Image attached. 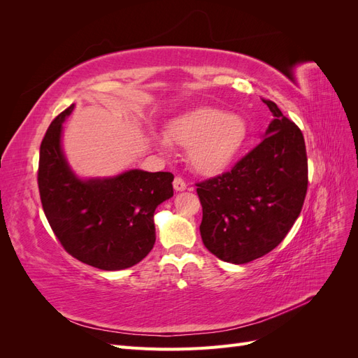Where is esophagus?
<instances>
[{
  "instance_id": "1",
  "label": "esophagus",
  "mask_w": 358,
  "mask_h": 358,
  "mask_svg": "<svg viewBox=\"0 0 358 358\" xmlns=\"http://www.w3.org/2000/svg\"><path fill=\"white\" fill-rule=\"evenodd\" d=\"M173 188L176 191H185L187 189V183L180 176H176L175 180H173Z\"/></svg>"
}]
</instances>
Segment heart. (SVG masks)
<instances>
[{
	"label": "heart",
	"mask_w": 358,
	"mask_h": 358,
	"mask_svg": "<svg viewBox=\"0 0 358 358\" xmlns=\"http://www.w3.org/2000/svg\"><path fill=\"white\" fill-rule=\"evenodd\" d=\"M246 124L239 116L220 109H200L173 122L167 140L180 148H191V162L204 175H218L241 152L246 140ZM161 149L164 142L158 143Z\"/></svg>",
	"instance_id": "heart-1"
}]
</instances>
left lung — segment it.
<instances>
[{
	"instance_id": "8db88e82",
	"label": "left lung",
	"mask_w": 358,
	"mask_h": 358,
	"mask_svg": "<svg viewBox=\"0 0 358 358\" xmlns=\"http://www.w3.org/2000/svg\"><path fill=\"white\" fill-rule=\"evenodd\" d=\"M275 119L266 137L230 171L196 183L204 246L222 262L245 264L268 254L294 225L308 191L300 128L264 100Z\"/></svg>"
}]
</instances>
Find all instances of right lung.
I'll return each instance as SVG.
<instances>
[{
	"instance_id": "1",
	"label": "right lung",
	"mask_w": 358,
	"mask_h": 358,
	"mask_svg": "<svg viewBox=\"0 0 358 358\" xmlns=\"http://www.w3.org/2000/svg\"><path fill=\"white\" fill-rule=\"evenodd\" d=\"M59 113L41 140L38 191L50 229L66 251L101 270L137 264L155 243L154 212L173 197L170 171L129 170L116 178L82 180L70 170L61 149Z\"/></svg>"
}]
</instances>
